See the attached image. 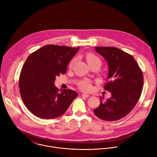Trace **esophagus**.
<instances>
[{"label": "esophagus", "instance_id": "1", "mask_svg": "<svg viewBox=\"0 0 157 157\" xmlns=\"http://www.w3.org/2000/svg\"><path fill=\"white\" fill-rule=\"evenodd\" d=\"M82 96L83 97H85V98H88L90 95L88 94H82Z\"/></svg>", "mask_w": 157, "mask_h": 157}]
</instances>
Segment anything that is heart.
<instances>
[{
    "instance_id": "obj_1",
    "label": "heart",
    "mask_w": 157,
    "mask_h": 157,
    "mask_svg": "<svg viewBox=\"0 0 157 157\" xmlns=\"http://www.w3.org/2000/svg\"><path fill=\"white\" fill-rule=\"evenodd\" d=\"M86 60H87V62H88V65L92 63H94V62H98L100 64H101L100 59L97 56L94 55V54H92V53L87 54L86 56ZM74 61H75V59H73V60H71V62L70 63V65H69L70 67H71L73 65ZM79 86H80V88L81 90H85V91H89L92 88L91 84L88 81L82 82V83H80Z\"/></svg>"
}]
</instances>
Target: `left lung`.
Here are the masks:
<instances>
[{
	"label": "left lung",
	"mask_w": 157,
	"mask_h": 157,
	"mask_svg": "<svg viewBox=\"0 0 157 157\" xmlns=\"http://www.w3.org/2000/svg\"><path fill=\"white\" fill-rule=\"evenodd\" d=\"M108 65V82L105 90L111 98L103 100L94 110L95 115L105 121L118 120L131 112L137 103L143 86V75L132 56L114 47H95Z\"/></svg>",
	"instance_id": "obj_1"
}]
</instances>
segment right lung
<instances>
[{
	"instance_id": "1",
	"label": "right lung",
	"mask_w": 157,
	"mask_h": 157,
	"mask_svg": "<svg viewBox=\"0 0 157 157\" xmlns=\"http://www.w3.org/2000/svg\"><path fill=\"white\" fill-rule=\"evenodd\" d=\"M80 47L44 46L29 56L19 78L20 93L28 109L44 119H53L67 111L78 94L71 90H59L56 77L65 74L71 60Z\"/></svg>"
}]
</instances>
